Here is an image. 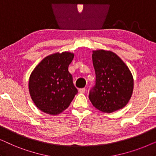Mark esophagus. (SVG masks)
<instances>
[{"label": "esophagus", "instance_id": "34e87169", "mask_svg": "<svg viewBox=\"0 0 156 156\" xmlns=\"http://www.w3.org/2000/svg\"><path fill=\"white\" fill-rule=\"evenodd\" d=\"M85 91H86V89H85V88L79 89V92H80V93H84Z\"/></svg>", "mask_w": 156, "mask_h": 156}]
</instances>
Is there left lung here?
Returning <instances> with one entry per match:
<instances>
[{"instance_id": "8db88e82", "label": "left lung", "mask_w": 156, "mask_h": 156, "mask_svg": "<svg viewBox=\"0 0 156 156\" xmlns=\"http://www.w3.org/2000/svg\"><path fill=\"white\" fill-rule=\"evenodd\" d=\"M95 85L89 99L98 110L112 113L124 107L133 90V78L122 59L112 51L92 52Z\"/></svg>"}]
</instances>
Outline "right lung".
<instances>
[{
	"label": "right lung",
	"instance_id": "obj_1",
	"mask_svg": "<svg viewBox=\"0 0 156 156\" xmlns=\"http://www.w3.org/2000/svg\"><path fill=\"white\" fill-rule=\"evenodd\" d=\"M74 55L69 52L48 55L32 72L28 84L30 94L36 106L44 113L60 114L77 94L68 71Z\"/></svg>",
	"mask_w": 156,
	"mask_h": 156
}]
</instances>
